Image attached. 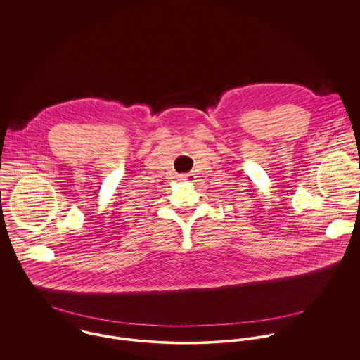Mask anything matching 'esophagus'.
<instances>
[{"mask_svg": "<svg viewBox=\"0 0 360 360\" xmlns=\"http://www.w3.org/2000/svg\"><path fill=\"white\" fill-rule=\"evenodd\" d=\"M179 179H180L181 181H187V183H190V181H194L195 176H194V173H186V174H180V176H179Z\"/></svg>", "mask_w": 360, "mask_h": 360, "instance_id": "obj_1", "label": "esophagus"}]
</instances>
